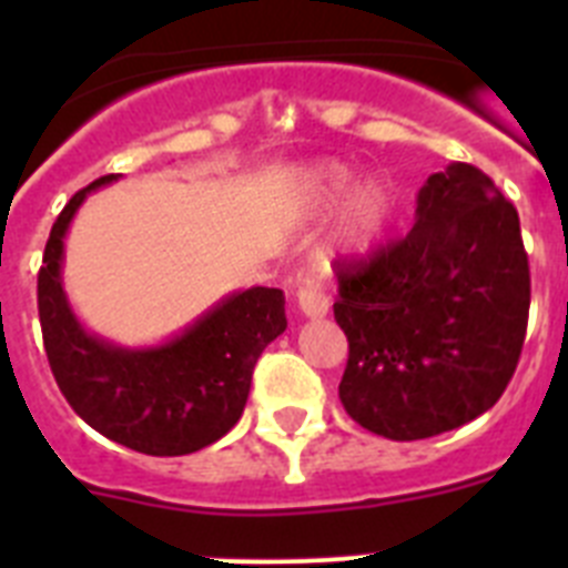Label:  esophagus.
<instances>
[{
  "instance_id": "esophagus-1",
  "label": "esophagus",
  "mask_w": 568,
  "mask_h": 568,
  "mask_svg": "<svg viewBox=\"0 0 568 568\" xmlns=\"http://www.w3.org/2000/svg\"><path fill=\"white\" fill-rule=\"evenodd\" d=\"M329 295L318 287V284H307L304 290H298V310L307 318H324L329 313Z\"/></svg>"
}]
</instances>
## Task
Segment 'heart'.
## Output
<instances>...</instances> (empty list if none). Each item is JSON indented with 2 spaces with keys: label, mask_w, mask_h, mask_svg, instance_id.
Masks as SVG:
<instances>
[{
  "label": "heart",
  "mask_w": 568,
  "mask_h": 568,
  "mask_svg": "<svg viewBox=\"0 0 568 568\" xmlns=\"http://www.w3.org/2000/svg\"><path fill=\"white\" fill-rule=\"evenodd\" d=\"M355 168L344 162H318L304 170V193L307 202L318 210L335 204L346 190L353 187ZM393 190L384 179H366L353 190L346 202L341 224L329 241V255H361L369 253L384 235L393 219Z\"/></svg>",
  "instance_id": "obj_1"
}]
</instances>
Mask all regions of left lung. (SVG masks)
I'll return each mask as SVG.
<instances>
[{"instance_id": "left-lung-1", "label": "left lung", "mask_w": 568, "mask_h": 568, "mask_svg": "<svg viewBox=\"0 0 568 568\" xmlns=\"http://www.w3.org/2000/svg\"><path fill=\"white\" fill-rule=\"evenodd\" d=\"M333 313L349 341V418L389 440L469 424L498 404L526 338L518 210L478 168L446 164L418 190L404 239L341 264Z\"/></svg>"}]
</instances>
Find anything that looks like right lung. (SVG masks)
<instances>
[{
  "mask_svg": "<svg viewBox=\"0 0 568 568\" xmlns=\"http://www.w3.org/2000/svg\"><path fill=\"white\" fill-rule=\"evenodd\" d=\"M115 179L102 175L79 190L50 230L39 270L44 353L73 413L104 438L159 458L199 453L239 424L255 361L287 329L284 293L241 290L155 346H119L88 333L62 287L64 235L84 199Z\"/></svg>",
  "mask_w": 568,
  "mask_h": 568,
  "instance_id": "obj_1",
  "label": "right lung"
}]
</instances>
